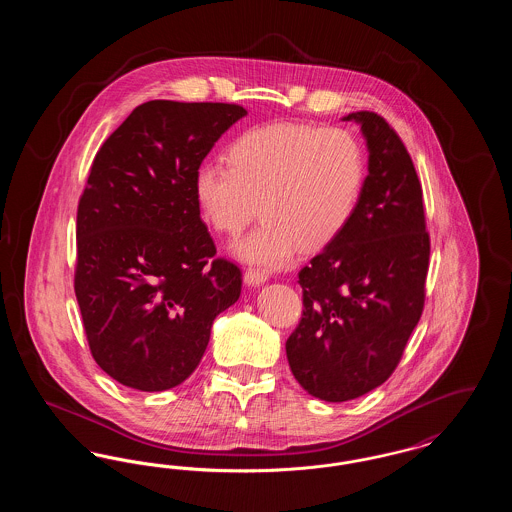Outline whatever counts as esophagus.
I'll return each mask as SVG.
<instances>
[{"mask_svg":"<svg viewBox=\"0 0 512 512\" xmlns=\"http://www.w3.org/2000/svg\"><path fill=\"white\" fill-rule=\"evenodd\" d=\"M245 284L249 286H259V284H265L268 280L267 270L263 268H247L244 274Z\"/></svg>","mask_w":512,"mask_h":512,"instance_id":"1","label":"esophagus"}]
</instances>
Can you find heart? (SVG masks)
Instances as JSON below:
<instances>
[{
  "label": "heart",
  "mask_w": 512,
  "mask_h": 512,
  "mask_svg": "<svg viewBox=\"0 0 512 512\" xmlns=\"http://www.w3.org/2000/svg\"><path fill=\"white\" fill-rule=\"evenodd\" d=\"M228 167L201 165L195 201L226 238H240L257 215L263 222L238 245L240 257L265 267L286 265L297 249L315 253L340 238L365 184V155L343 128L293 122L255 126L232 140Z\"/></svg>",
  "instance_id": "obj_1"
}]
</instances>
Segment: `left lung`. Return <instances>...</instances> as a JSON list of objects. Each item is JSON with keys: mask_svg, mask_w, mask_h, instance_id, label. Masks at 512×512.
Wrapping results in <instances>:
<instances>
[{"mask_svg": "<svg viewBox=\"0 0 512 512\" xmlns=\"http://www.w3.org/2000/svg\"><path fill=\"white\" fill-rule=\"evenodd\" d=\"M361 122L368 176L347 228L299 270L303 315L286 341L301 388L341 403L384 384L422 317L430 234L413 159L384 117Z\"/></svg>", "mask_w": 512, "mask_h": 512, "instance_id": "left-lung-1", "label": "left lung"}]
</instances>
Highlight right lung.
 Returning a JSON list of instances; mask_svg holds the SVG:
<instances>
[{
  "label": "right lung",
  "mask_w": 512,
  "mask_h": 512,
  "mask_svg": "<svg viewBox=\"0 0 512 512\" xmlns=\"http://www.w3.org/2000/svg\"><path fill=\"white\" fill-rule=\"evenodd\" d=\"M238 103L153 99L103 142L76 211L74 293L90 353L113 380L171 390L242 292L195 201V172L244 117Z\"/></svg>",
  "instance_id": "obj_1"
}]
</instances>
